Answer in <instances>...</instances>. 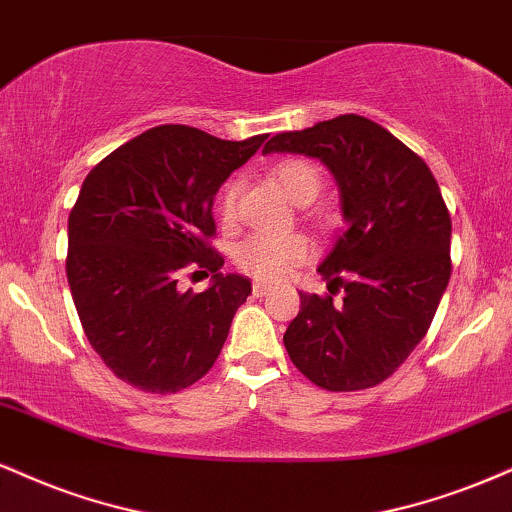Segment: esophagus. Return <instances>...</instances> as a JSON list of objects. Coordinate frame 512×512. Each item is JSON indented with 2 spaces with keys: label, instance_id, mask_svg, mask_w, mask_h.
<instances>
[{
  "label": "esophagus",
  "instance_id": "esophagus-1",
  "mask_svg": "<svg viewBox=\"0 0 512 512\" xmlns=\"http://www.w3.org/2000/svg\"><path fill=\"white\" fill-rule=\"evenodd\" d=\"M269 291H272V286H267V283H262V281L252 283V293H255L257 298H262V295H267Z\"/></svg>",
  "mask_w": 512,
  "mask_h": 512
}]
</instances>
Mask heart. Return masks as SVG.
<instances>
[{"label":"heart","instance_id":"b5f03b06","mask_svg":"<svg viewBox=\"0 0 512 512\" xmlns=\"http://www.w3.org/2000/svg\"><path fill=\"white\" fill-rule=\"evenodd\" d=\"M274 181L283 188V193L298 205L312 202L322 188V174L307 159H281L272 169ZM238 183H226L219 197V214L224 221H231L236 214ZM315 245L303 233H252L233 248V262L240 272L252 279L276 283L286 279L295 267L312 260Z\"/></svg>","mask_w":512,"mask_h":512}]
</instances>
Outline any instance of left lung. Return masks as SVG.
<instances>
[{"instance_id":"1","label":"left lung","mask_w":512,"mask_h":512,"mask_svg":"<svg viewBox=\"0 0 512 512\" xmlns=\"http://www.w3.org/2000/svg\"><path fill=\"white\" fill-rule=\"evenodd\" d=\"M262 152L322 159L346 217L317 269L329 293H300L283 346L326 391L372 389L422 341L451 279V214L439 183L420 155L357 114L276 133Z\"/></svg>"}]
</instances>
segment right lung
Returning <instances> with one entry per match:
<instances>
[{"instance_id": "1", "label": "right lung", "mask_w": 512, "mask_h": 512, "mask_svg": "<svg viewBox=\"0 0 512 512\" xmlns=\"http://www.w3.org/2000/svg\"><path fill=\"white\" fill-rule=\"evenodd\" d=\"M267 135L221 140L169 123L92 166L69 214L66 276L80 324L102 362L145 393H176L212 369L250 281L221 274L212 200ZM188 268L212 273L181 294Z\"/></svg>"}]
</instances>
